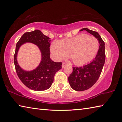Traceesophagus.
<instances>
[{
    "label": "esophagus",
    "mask_w": 122,
    "mask_h": 122,
    "mask_svg": "<svg viewBox=\"0 0 122 122\" xmlns=\"http://www.w3.org/2000/svg\"><path fill=\"white\" fill-rule=\"evenodd\" d=\"M66 65V64L65 63V62H63V63H62V68H64V67H65V66Z\"/></svg>",
    "instance_id": "esophagus-1"
}]
</instances>
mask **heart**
<instances>
[{
    "label": "heart",
    "instance_id": "b5f03b06",
    "mask_svg": "<svg viewBox=\"0 0 122 122\" xmlns=\"http://www.w3.org/2000/svg\"><path fill=\"white\" fill-rule=\"evenodd\" d=\"M99 42L95 36L80 34L74 38L53 41L51 51L55 59L60 61L70 53V57L76 65H82L93 59L97 53Z\"/></svg>",
    "mask_w": 122,
    "mask_h": 122
}]
</instances>
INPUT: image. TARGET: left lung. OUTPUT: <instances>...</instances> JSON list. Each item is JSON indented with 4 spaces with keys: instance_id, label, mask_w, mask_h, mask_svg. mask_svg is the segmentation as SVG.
Listing matches in <instances>:
<instances>
[{
    "instance_id": "obj_1",
    "label": "left lung",
    "mask_w": 122,
    "mask_h": 122,
    "mask_svg": "<svg viewBox=\"0 0 122 122\" xmlns=\"http://www.w3.org/2000/svg\"><path fill=\"white\" fill-rule=\"evenodd\" d=\"M86 30L93 35L98 40L100 46L97 55L91 62L80 67H73V72L68 77L70 86L76 91H84L92 87L97 81L102 72L106 60L105 44L97 32L86 28L80 31Z\"/></svg>"
}]
</instances>
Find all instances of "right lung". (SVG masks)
Masks as SVG:
<instances>
[{"label":"right lung","instance_id":"add662e5","mask_svg":"<svg viewBox=\"0 0 122 122\" xmlns=\"http://www.w3.org/2000/svg\"><path fill=\"white\" fill-rule=\"evenodd\" d=\"M51 39L40 30L26 32L22 35L16 45L14 55L15 71L21 81L27 87L35 91H44L51 87L56 72L62 68V62H55L50 58ZM26 42L38 46L41 53V61L38 67L32 71H25L18 65L16 57L19 49Z\"/></svg>","mask_w":122,"mask_h":122}]
</instances>
